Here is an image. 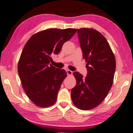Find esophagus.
Wrapping results in <instances>:
<instances>
[{"label":"esophagus","mask_w":133,"mask_h":133,"mask_svg":"<svg viewBox=\"0 0 133 133\" xmlns=\"http://www.w3.org/2000/svg\"><path fill=\"white\" fill-rule=\"evenodd\" d=\"M66 72H67V74L68 75V76H71V75L72 74V71H71V70H66Z\"/></svg>","instance_id":"34e87169"}]
</instances>
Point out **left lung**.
<instances>
[{"instance_id":"left-lung-1","label":"left lung","mask_w":133,"mask_h":133,"mask_svg":"<svg viewBox=\"0 0 133 133\" xmlns=\"http://www.w3.org/2000/svg\"><path fill=\"white\" fill-rule=\"evenodd\" d=\"M83 57L86 60V77L78 72L73 73L76 84L71 89L74 105L88 110L98 106L110 90L116 69V61L105 38L94 29H77Z\"/></svg>"}]
</instances>
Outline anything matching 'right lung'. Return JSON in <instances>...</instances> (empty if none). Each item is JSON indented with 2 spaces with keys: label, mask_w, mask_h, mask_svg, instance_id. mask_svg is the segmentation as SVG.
Returning a JSON list of instances; mask_svg holds the SVG:
<instances>
[{
  "label": "right lung",
  "mask_w": 133,
  "mask_h": 133,
  "mask_svg": "<svg viewBox=\"0 0 133 133\" xmlns=\"http://www.w3.org/2000/svg\"><path fill=\"white\" fill-rule=\"evenodd\" d=\"M76 29H49L32 35L27 42L18 63V72L25 92L38 106L55 103L66 71L50 64L63 44L76 34Z\"/></svg>",
  "instance_id": "obj_1"
}]
</instances>
